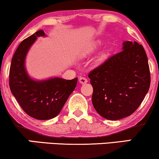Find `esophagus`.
I'll return each instance as SVG.
<instances>
[{
	"label": "esophagus",
	"mask_w": 159,
	"mask_h": 159,
	"mask_svg": "<svg viewBox=\"0 0 159 159\" xmlns=\"http://www.w3.org/2000/svg\"><path fill=\"white\" fill-rule=\"evenodd\" d=\"M79 81L81 84H86L88 82V80H87V78H86L84 77H81L79 78Z\"/></svg>",
	"instance_id": "obj_1"
}]
</instances>
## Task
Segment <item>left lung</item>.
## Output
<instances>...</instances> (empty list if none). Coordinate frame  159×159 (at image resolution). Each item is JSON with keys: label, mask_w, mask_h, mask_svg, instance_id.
Here are the masks:
<instances>
[{"label": "left lung", "mask_w": 159, "mask_h": 159, "mask_svg": "<svg viewBox=\"0 0 159 159\" xmlns=\"http://www.w3.org/2000/svg\"><path fill=\"white\" fill-rule=\"evenodd\" d=\"M123 50L90 71L92 102L107 120L130 116L143 102L150 86L145 50L137 42H124Z\"/></svg>", "instance_id": "8db88e82"}]
</instances>
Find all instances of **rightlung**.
Returning a JSON list of instances; mask_svg holds the SVG:
<instances>
[{"instance_id":"obj_1","label":"right lung","mask_w":159,"mask_h":159,"mask_svg":"<svg viewBox=\"0 0 159 159\" xmlns=\"http://www.w3.org/2000/svg\"><path fill=\"white\" fill-rule=\"evenodd\" d=\"M44 36V31L39 30L20 43L11 61L9 79L11 92L22 110L31 117L41 120L52 119L60 114L78 81V78H54L36 81L27 75L25 68L27 52L36 37Z\"/></svg>"}]
</instances>
